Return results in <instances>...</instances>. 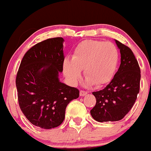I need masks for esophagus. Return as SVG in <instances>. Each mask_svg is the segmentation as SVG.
<instances>
[{
	"instance_id": "1",
	"label": "esophagus",
	"mask_w": 151,
	"mask_h": 151,
	"mask_svg": "<svg viewBox=\"0 0 151 151\" xmlns=\"http://www.w3.org/2000/svg\"><path fill=\"white\" fill-rule=\"evenodd\" d=\"M86 94H87V92H86V91H83V90H81L79 95H80L81 97H83V96H85Z\"/></svg>"
}]
</instances>
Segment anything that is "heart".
Instances as JSON below:
<instances>
[{"label": "heart", "mask_w": 151, "mask_h": 151, "mask_svg": "<svg viewBox=\"0 0 151 151\" xmlns=\"http://www.w3.org/2000/svg\"><path fill=\"white\" fill-rule=\"evenodd\" d=\"M118 62L119 52L113 43L84 40L74 49L72 59H65L63 71L72 85L77 84L81 77V70H83L86 77L85 84L101 86L111 81Z\"/></svg>", "instance_id": "1"}]
</instances>
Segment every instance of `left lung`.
<instances>
[{"label": "left lung", "mask_w": 151, "mask_h": 151, "mask_svg": "<svg viewBox=\"0 0 151 151\" xmlns=\"http://www.w3.org/2000/svg\"><path fill=\"white\" fill-rule=\"evenodd\" d=\"M121 59L118 70L102 90L93 92L96 104L90 114L98 122L122 120L134 106L139 92L140 68L132 50L115 40Z\"/></svg>", "instance_id": "1"}]
</instances>
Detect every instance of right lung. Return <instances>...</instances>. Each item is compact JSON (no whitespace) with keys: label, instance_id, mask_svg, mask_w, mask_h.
<instances>
[{"label":"right lung","instance_id":"obj_1","mask_svg":"<svg viewBox=\"0 0 151 151\" xmlns=\"http://www.w3.org/2000/svg\"><path fill=\"white\" fill-rule=\"evenodd\" d=\"M62 37L47 39L25 53L16 77L18 103L28 121L44 129L60 126L67 106L79 90L62 83L65 56Z\"/></svg>","mask_w":151,"mask_h":151}]
</instances>
